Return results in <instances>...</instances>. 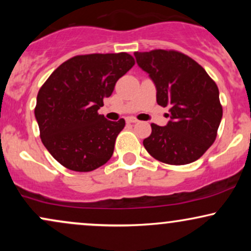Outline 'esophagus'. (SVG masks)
<instances>
[{
    "label": "esophagus",
    "mask_w": 251,
    "mask_h": 251,
    "mask_svg": "<svg viewBox=\"0 0 251 251\" xmlns=\"http://www.w3.org/2000/svg\"><path fill=\"white\" fill-rule=\"evenodd\" d=\"M126 123H127V124H135V123H138V120L133 117H129V118H127V119H126Z\"/></svg>",
    "instance_id": "obj_1"
}]
</instances>
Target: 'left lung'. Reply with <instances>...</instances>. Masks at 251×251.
Returning <instances> with one entry per match:
<instances>
[{
	"mask_svg": "<svg viewBox=\"0 0 251 251\" xmlns=\"http://www.w3.org/2000/svg\"><path fill=\"white\" fill-rule=\"evenodd\" d=\"M134 56L154 83L158 105L171 107L166 126L151 124V134L143 142L146 151L171 165L195 162L214 144L223 116L217 85L179 51H135Z\"/></svg>",
	"mask_w": 251,
	"mask_h": 251,
	"instance_id": "1",
	"label": "left lung"
}]
</instances>
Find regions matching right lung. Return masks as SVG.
<instances>
[{"label": "right lung", "mask_w": 251, "mask_h": 251, "mask_svg": "<svg viewBox=\"0 0 251 251\" xmlns=\"http://www.w3.org/2000/svg\"><path fill=\"white\" fill-rule=\"evenodd\" d=\"M133 65L127 53L77 55L60 65L40 88L35 107L40 137L65 168L88 172L111 159L125 120L109 122L98 109Z\"/></svg>", "instance_id": "obj_1"}]
</instances>
